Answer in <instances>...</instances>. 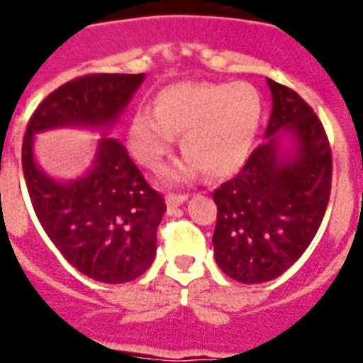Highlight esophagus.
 Here are the masks:
<instances>
[{
	"mask_svg": "<svg viewBox=\"0 0 363 363\" xmlns=\"http://www.w3.org/2000/svg\"><path fill=\"white\" fill-rule=\"evenodd\" d=\"M186 199H188V196H184V194H169V196L165 198V203H167V207H169V209H177V207L184 203Z\"/></svg>",
	"mask_w": 363,
	"mask_h": 363,
	"instance_id": "34e87169",
	"label": "esophagus"
}]
</instances>
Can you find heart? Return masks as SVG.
Here are the masks:
<instances>
[{
    "label": "heart",
    "instance_id": "obj_1",
    "mask_svg": "<svg viewBox=\"0 0 363 363\" xmlns=\"http://www.w3.org/2000/svg\"><path fill=\"white\" fill-rule=\"evenodd\" d=\"M262 115V94L248 82H179L158 94L154 109L133 113L130 150L143 167L158 171L182 135L186 154L167 169V181H190L201 169L220 179L245 164Z\"/></svg>",
    "mask_w": 363,
    "mask_h": 363
}]
</instances>
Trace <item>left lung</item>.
<instances>
[{"mask_svg":"<svg viewBox=\"0 0 363 363\" xmlns=\"http://www.w3.org/2000/svg\"><path fill=\"white\" fill-rule=\"evenodd\" d=\"M267 84L273 109L265 141L213 194L216 264L245 284L273 281L298 262L320 228L332 190L322 122L292 88L271 79Z\"/></svg>","mask_w":363,"mask_h":363,"instance_id":"8db88e82","label":"left lung"}]
</instances>
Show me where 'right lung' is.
<instances>
[{
	"mask_svg": "<svg viewBox=\"0 0 363 363\" xmlns=\"http://www.w3.org/2000/svg\"><path fill=\"white\" fill-rule=\"evenodd\" d=\"M145 81V73H98L62 84L31 115L22 169L43 230L82 275L107 284L141 277L156 256L165 201L150 188L118 139L107 137ZM56 127L104 133L93 167L75 182H56L35 162V135Z\"/></svg>",
	"mask_w": 363,
	"mask_h": 363,
	"instance_id": "add662e5",
	"label": "right lung"
}]
</instances>
